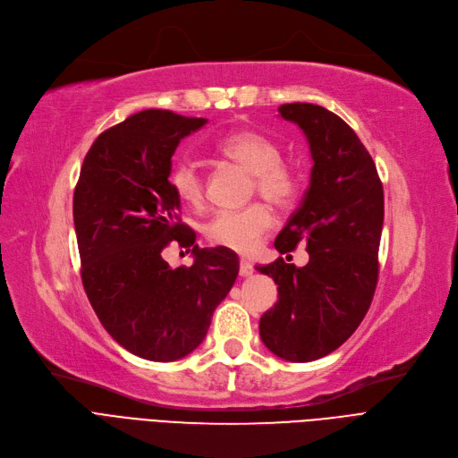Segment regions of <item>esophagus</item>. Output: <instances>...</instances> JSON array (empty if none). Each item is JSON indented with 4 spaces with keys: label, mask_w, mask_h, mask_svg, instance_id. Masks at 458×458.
I'll list each match as a JSON object with an SVG mask.
<instances>
[{
    "label": "esophagus",
    "mask_w": 458,
    "mask_h": 458,
    "mask_svg": "<svg viewBox=\"0 0 458 458\" xmlns=\"http://www.w3.org/2000/svg\"><path fill=\"white\" fill-rule=\"evenodd\" d=\"M252 273H254V266L250 262H247V260H242L240 262V275L242 276H250Z\"/></svg>",
    "instance_id": "34e87169"
}]
</instances>
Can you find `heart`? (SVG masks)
<instances>
[{"label":"heart","instance_id":"obj_1","mask_svg":"<svg viewBox=\"0 0 458 458\" xmlns=\"http://www.w3.org/2000/svg\"><path fill=\"white\" fill-rule=\"evenodd\" d=\"M216 153L252 174L250 194H260L276 209L293 206L301 187L300 174L283 161V148L271 136L252 129L237 131L218 142ZM170 185L183 204L196 208L204 202L202 172L189 158L174 165ZM271 226V209L262 202H254L245 209L215 213L204 226V235L215 247L249 256L258 249Z\"/></svg>","mask_w":458,"mask_h":458}]
</instances>
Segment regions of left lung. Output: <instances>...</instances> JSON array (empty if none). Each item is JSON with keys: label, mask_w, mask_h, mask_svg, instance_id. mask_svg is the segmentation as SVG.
Instances as JSON below:
<instances>
[{"label": "left lung", "mask_w": 458, "mask_h": 458, "mask_svg": "<svg viewBox=\"0 0 458 458\" xmlns=\"http://www.w3.org/2000/svg\"><path fill=\"white\" fill-rule=\"evenodd\" d=\"M310 148V185L275 240L281 254L307 245L309 264L276 258L256 269L278 284V300L260 318L264 344L286 361L320 360L348 341L372 303L384 226V189L353 129L310 103L278 106Z\"/></svg>", "instance_id": "left-lung-1"}]
</instances>
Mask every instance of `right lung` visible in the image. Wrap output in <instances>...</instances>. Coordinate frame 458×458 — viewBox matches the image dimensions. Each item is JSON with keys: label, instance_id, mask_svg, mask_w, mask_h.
I'll list each match as a JSON object with an SVG mask.
<instances>
[{"label": "right lung", "instance_id": "add662e5", "mask_svg": "<svg viewBox=\"0 0 458 458\" xmlns=\"http://www.w3.org/2000/svg\"><path fill=\"white\" fill-rule=\"evenodd\" d=\"M208 123L142 110L97 136L74 189L72 215L82 284L112 339L149 361H175L204 341L233 286V250L194 245L168 177L185 136ZM168 244L192 248L195 264L172 270Z\"/></svg>", "mask_w": 458, "mask_h": 458}]
</instances>
